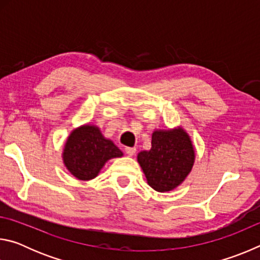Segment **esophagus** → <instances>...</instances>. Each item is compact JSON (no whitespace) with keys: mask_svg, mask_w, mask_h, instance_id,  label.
Returning a JSON list of instances; mask_svg holds the SVG:
<instances>
[{"mask_svg":"<svg viewBox=\"0 0 260 260\" xmlns=\"http://www.w3.org/2000/svg\"><path fill=\"white\" fill-rule=\"evenodd\" d=\"M125 152L127 153L128 156H133L134 153L136 152V148H131V147H127L125 148Z\"/></svg>","mask_w":260,"mask_h":260,"instance_id":"1","label":"esophagus"}]
</instances>
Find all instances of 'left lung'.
Listing matches in <instances>:
<instances>
[{"instance_id":"8db88e82","label":"left lung","mask_w":260,"mask_h":260,"mask_svg":"<svg viewBox=\"0 0 260 260\" xmlns=\"http://www.w3.org/2000/svg\"><path fill=\"white\" fill-rule=\"evenodd\" d=\"M138 161L149 186L164 192L177 188L190 173L195 151L190 138L182 128L155 131L151 149L141 151Z\"/></svg>"}]
</instances>
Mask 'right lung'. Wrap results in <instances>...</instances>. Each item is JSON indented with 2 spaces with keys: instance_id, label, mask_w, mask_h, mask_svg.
I'll return each mask as SVG.
<instances>
[{
  "instance_id": "obj_1",
  "label": "right lung",
  "mask_w": 260,
  "mask_h": 260,
  "mask_svg": "<svg viewBox=\"0 0 260 260\" xmlns=\"http://www.w3.org/2000/svg\"><path fill=\"white\" fill-rule=\"evenodd\" d=\"M122 152L111 140L105 139L96 126L83 125L73 129L64 147V164L73 177L91 180L111 158L121 157Z\"/></svg>"
}]
</instances>
